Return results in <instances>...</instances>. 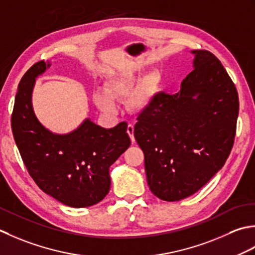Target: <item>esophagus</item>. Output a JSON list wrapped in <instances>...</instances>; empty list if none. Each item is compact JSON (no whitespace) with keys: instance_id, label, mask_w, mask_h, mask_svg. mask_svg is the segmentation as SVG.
I'll use <instances>...</instances> for the list:
<instances>
[{"instance_id":"1","label":"esophagus","mask_w":255,"mask_h":255,"mask_svg":"<svg viewBox=\"0 0 255 255\" xmlns=\"http://www.w3.org/2000/svg\"><path fill=\"white\" fill-rule=\"evenodd\" d=\"M127 132H128V134L129 135V138H131L132 143H134V142H135V137H134V124H132V123L128 124V128H127Z\"/></svg>"}]
</instances>
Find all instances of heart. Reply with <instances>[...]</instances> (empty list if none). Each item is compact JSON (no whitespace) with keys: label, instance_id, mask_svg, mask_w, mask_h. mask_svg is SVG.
Segmentation results:
<instances>
[{"label":"heart","instance_id":"b5f03b06","mask_svg":"<svg viewBox=\"0 0 255 255\" xmlns=\"http://www.w3.org/2000/svg\"><path fill=\"white\" fill-rule=\"evenodd\" d=\"M154 85V77L145 82L143 86L138 88L131 97L129 105L135 111H142L149 105L150 91ZM135 87V78L128 72H120V74L112 75L109 79L106 91L96 95L95 101L97 106L106 113H114L117 110V106L114 100L127 98L132 93Z\"/></svg>","mask_w":255,"mask_h":255}]
</instances>
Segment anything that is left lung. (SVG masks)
<instances>
[{
    "mask_svg": "<svg viewBox=\"0 0 255 255\" xmlns=\"http://www.w3.org/2000/svg\"><path fill=\"white\" fill-rule=\"evenodd\" d=\"M193 54L195 69L180 91L155 95L134 127L149 189L165 201L198 191L222 168L235 143L237 88L214 54Z\"/></svg>",
    "mask_w": 255,
    "mask_h": 255,
    "instance_id": "obj_1",
    "label": "left lung"
}]
</instances>
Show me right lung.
Returning <instances> with one entry per match:
<instances>
[{
	"label": "right lung",
	"mask_w": 255,
	"mask_h": 255,
	"mask_svg": "<svg viewBox=\"0 0 255 255\" xmlns=\"http://www.w3.org/2000/svg\"><path fill=\"white\" fill-rule=\"evenodd\" d=\"M49 64H34L19 81L12 113V132L30 177L47 195L69 207H89L110 190L109 167L131 145L128 124L103 128L89 119L66 135L46 129L32 108L35 78Z\"/></svg>",
	"instance_id": "obj_1"
}]
</instances>
